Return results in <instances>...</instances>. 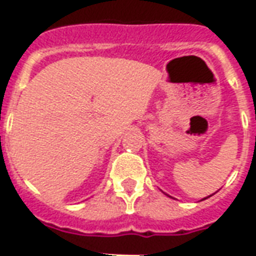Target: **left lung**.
I'll return each instance as SVG.
<instances>
[{"label": "left lung", "mask_w": 256, "mask_h": 256, "mask_svg": "<svg viewBox=\"0 0 256 256\" xmlns=\"http://www.w3.org/2000/svg\"><path fill=\"white\" fill-rule=\"evenodd\" d=\"M208 198H210V196H208Z\"/></svg>", "instance_id": "8db88e82"}]
</instances>
